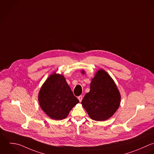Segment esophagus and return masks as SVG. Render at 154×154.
I'll list each match as a JSON object with an SVG mask.
<instances>
[{
	"mask_svg": "<svg viewBox=\"0 0 154 154\" xmlns=\"http://www.w3.org/2000/svg\"><path fill=\"white\" fill-rule=\"evenodd\" d=\"M78 99H79V101H80V102H81V101H82V100H83V97H82V95H80V96L78 97Z\"/></svg>",
	"mask_w": 154,
	"mask_h": 154,
	"instance_id": "obj_1",
	"label": "esophagus"
}]
</instances>
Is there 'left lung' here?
Instances as JSON below:
<instances>
[{"label": "left lung", "mask_w": 154, "mask_h": 154, "mask_svg": "<svg viewBox=\"0 0 154 154\" xmlns=\"http://www.w3.org/2000/svg\"><path fill=\"white\" fill-rule=\"evenodd\" d=\"M85 74V71H82ZM121 103V94L112 77L103 69L98 70L92 79L90 91L84 97L82 104L89 117L103 121L111 118Z\"/></svg>", "instance_id": "8db88e82"}]
</instances>
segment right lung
<instances>
[{"label": "right lung", "mask_w": 154, "mask_h": 154, "mask_svg": "<svg viewBox=\"0 0 154 154\" xmlns=\"http://www.w3.org/2000/svg\"><path fill=\"white\" fill-rule=\"evenodd\" d=\"M38 101L41 109L51 119H65L72 107L79 103L63 75L54 72L42 86Z\"/></svg>", "instance_id": "add662e5"}]
</instances>
